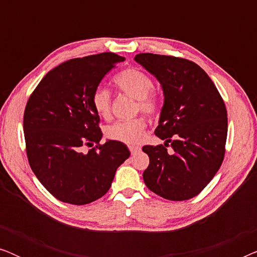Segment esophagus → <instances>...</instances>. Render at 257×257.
Instances as JSON below:
<instances>
[{
  "label": "esophagus",
  "mask_w": 257,
  "mask_h": 257,
  "mask_svg": "<svg viewBox=\"0 0 257 257\" xmlns=\"http://www.w3.org/2000/svg\"><path fill=\"white\" fill-rule=\"evenodd\" d=\"M128 149H130V152H131L132 154H135L136 152L140 151V147H138V146H128Z\"/></svg>",
  "instance_id": "1"
}]
</instances>
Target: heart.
Here are the masks:
<instances>
[{
	"mask_svg": "<svg viewBox=\"0 0 257 257\" xmlns=\"http://www.w3.org/2000/svg\"><path fill=\"white\" fill-rule=\"evenodd\" d=\"M114 84L122 92L137 99L136 111L143 112L151 118L159 115L161 111L160 94L153 90V80L147 73L138 69L128 68L122 70L114 77ZM93 110L100 117L107 119L111 115V93L103 86L97 87L91 98ZM146 120L136 118L128 121H117L105 128V137L110 140L126 145H136L144 138Z\"/></svg>",
	"mask_w": 257,
	"mask_h": 257,
	"instance_id": "b5f03b06",
	"label": "heart"
}]
</instances>
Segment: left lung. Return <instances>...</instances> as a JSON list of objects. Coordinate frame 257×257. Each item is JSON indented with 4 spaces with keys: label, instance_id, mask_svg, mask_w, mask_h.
<instances>
[{
    "label": "left lung",
    "instance_id": "8db88e82",
    "mask_svg": "<svg viewBox=\"0 0 257 257\" xmlns=\"http://www.w3.org/2000/svg\"><path fill=\"white\" fill-rule=\"evenodd\" d=\"M135 59L156 76L165 97L156 136L166 143L143 147L150 157L143 174L145 185L172 201L194 198L223 161L228 131L224 101L194 62L154 54H138Z\"/></svg>",
    "mask_w": 257,
    "mask_h": 257
}]
</instances>
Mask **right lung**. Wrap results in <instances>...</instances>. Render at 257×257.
I'll return each instance as SVG.
<instances>
[{
	"instance_id": "add662e5",
	"label": "right lung",
	"mask_w": 257,
	"mask_h": 257,
	"mask_svg": "<svg viewBox=\"0 0 257 257\" xmlns=\"http://www.w3.org/2000/svg\"><path fill=\"white\" fill-rule=\"evenodd\" d=\"M122 61L112 52L70 59L49 71L30 94L23 117L28 161L59 201L86 205L101 198L130 157L122 143L100 145L99 115L91 103L104 76ZM84 146L93 149L84 153Z\"/></svg>"
}]
</instances>
